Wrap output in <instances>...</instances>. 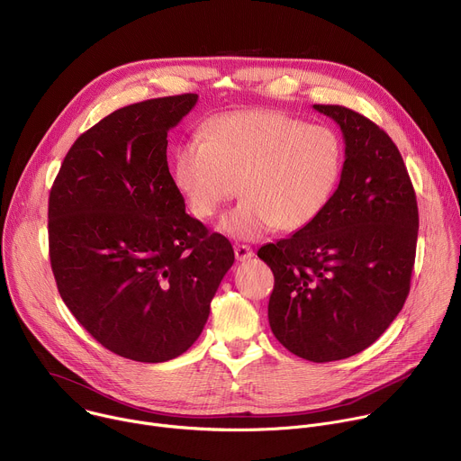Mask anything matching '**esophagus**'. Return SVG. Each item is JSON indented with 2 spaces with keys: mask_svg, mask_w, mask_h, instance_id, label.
<instances>
[{
  "mask_svg": "<svg viewBox=\"0 0 461 461\" xmlns=\"http://www.w3.org/2000/svg\"><path fill=\"white\" fill-rule=\"evenodd\" d=\"M233 249H235L237 260H248V258L253 257V249L249 246H246V244H235Z\"/></svg>",
  "mask_w": 461,
  "mask_h": 461,
  "instance_id": "34e87169",
  "label": "esophagus"
}]
</instances>
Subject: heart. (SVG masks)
Here are the masks:
<instances>
[{"label": "heart", "mask_w": 461, "mask_h": 461, "mask_svg": "<svg viewBox=\"0 0 461 461\" xmlns=\"http://www.w3.org/2000/svg\"><path fill=\"white\" fill-rule=\"evenodd\" d=\"M203 139L173 151V184L189 213L212 219L239 191L242 201L222 215L219 231L255 240L276 226L304 230L330 204L345 151L334 129L274 109L230 111L210 118Z\"/></svg>", "instance_id": "1"}]
</instances>
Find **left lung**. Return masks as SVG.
I'll return each instance as SVG.
<instances>
[{"mask_svg": "<svg viewBox=\"0 0 461 461\" xmlns=\"http://www.w3.org/2000/svg\"><path fill=\"white\" fill-rule=\"evenodd\" d=\"M313 109L343 131L339 185L317 221L257 255L276 277L274 336L292 354L328 363L368 348L402 312L420 217L402 153L384 131L343 105Z\"/></svg>", "mask_w": 461, "mask_h": 461, "instance_id": "1", "label": "left lung"}]
</instances>
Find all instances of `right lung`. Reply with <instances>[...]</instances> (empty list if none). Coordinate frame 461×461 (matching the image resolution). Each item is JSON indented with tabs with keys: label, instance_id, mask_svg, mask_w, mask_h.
<instances>
[{
	"label": "right lung",
	"instance_id": "obj_1",
	"mask_svg": "<svg viewBox=\"0 0 461 461\" xmlns=\"http://www.w3.org/2000/svg\"><path fill=\"white\" fill-rule=\"evenodd\" d=\"M187 93L125 105L77 139L49 194L58 292L107 350L140 363L184 354L231 268L230 240L185 213L167 167V133Z\"/></svg>",
	"mask_w": 461,
	"mask_h": 461
}]
</instances>
